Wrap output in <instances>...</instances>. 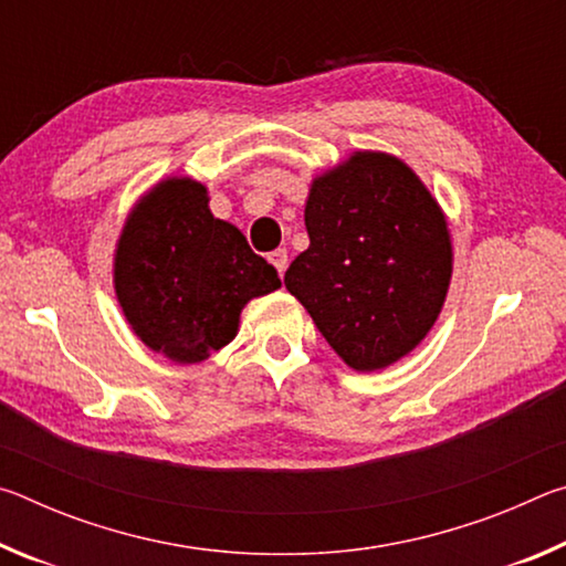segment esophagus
<instances>
[{
  "label": "esophagus",
  "mask_w": 566,
  "mask_h": 566,
  "mask_svg": "<svg viewBox=\"0 0 566 566\" xmlns=\"http://www.w3.org/2000/svg\"><path fill=\"white\" fill-rule=\"evenodd\" d=\"M270 262L274 264V270L280 272V276H284L286 264H290V254H286L284 249H274V252L270 254Z\"/></svg>",
  "instance_id": "1"
}]
</instances>
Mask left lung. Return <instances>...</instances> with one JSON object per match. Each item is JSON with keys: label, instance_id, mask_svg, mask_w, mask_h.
<instances>
[{"label": "left lung", "instance_id": "obj_1", "mask_svg": "<svg viewBox=\"0 0 566 566\" xmlns=\"http://www.w3.org/2000/svg\"><path fill=\"white\" fill-rule=\"evenodd\" d=\"M310 247L284 274L322 337L354 371L417 347L452 282V234L432 191L387 151H352L312 179Z\"/></svg>", "mask_w": 566, "mask_h": 566}]
</instances>
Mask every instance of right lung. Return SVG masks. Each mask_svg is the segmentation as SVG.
I'll return each mask as SVG.
<instances>
[{
	"label": "right lung",
	"mask_w": 566,
	"mask_h": 566,
	"mask_svg": "<svg viewBox=\"0 0 566 566\" xmlns=\"http://www.w3.org/2000/svg\"><path fill=\"white\" fill-rule=\"evenodd\" d=\"M274 266L209 209L191 177L157 181L124 219L114 292L132 332L177 364L205 361L237 337L254 296L280 290Z\"/></svg>",
	"instance_id": "right-lung-1"
}]
</instances>
